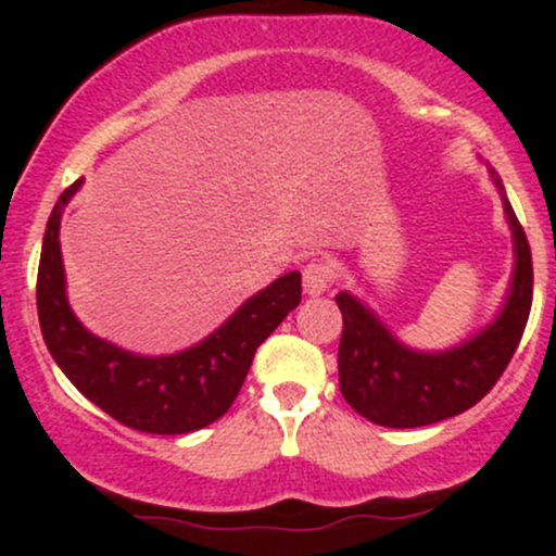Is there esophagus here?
Returning a JSON list of instances; mask_svg holds the SVG:
<instances>
[{
  "instance_id": "obj_1",
  "label": "esophagus",
  "mask_w": 556,
  "mask_h": 556,
  "mask_svg": "<svg viewBox=\"0 0 556 556\" xmlns=\"http://www.w3.org/2000/svg\"><path fill=\"white\" fill-rule=\"evenodd\" d=\"M331 277H334V271H331L329 261L324 258L308 261L303 269V290L308 292V295H321V292L331 285Z\"/></svg>"
}]
</instances>
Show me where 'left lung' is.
Segmentation results:
<instances>
[{
    "label": "left lung",
    "instance_id": "8db88e82",
    "mask_svg": "<svg viewBox=\"0 0 556 556\" xmlns=\"http://www.w3.org/2000/svg\"><path fill=\"white\" fill-rule=\"evenodd\" d=\"M515 240V271L500 316L468 342L444 353H420L394 340L384 324L350 292L337 295L342 311L340 366L342 397L363 418L389 429H416L460 416L486 397L513 361L533 303V261L526 229L504 198Z\"/></svg>",
    "mask_w": 556,
    "mask_h": 556
}]
</instances>
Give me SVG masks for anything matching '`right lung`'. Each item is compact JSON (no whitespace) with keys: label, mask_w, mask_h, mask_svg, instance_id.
<instances>
[{"label":"right lung","mask_w":556,"mask_h":556,"mask_svg":"<svg viewBox=\"0 0 556 556\" xmlns=\"http://www.w3.org/2000/svg\"><path fill=\"white\" fill-rule=\"evenodd\" d=\"M80 182L75 180L56 201L38 261L36 305L49 353L83 397L127 429L190 433L214 424L238 397L258 344L298 308L303 290L300 271L274 279L266 290L248 298L214 334L182 353L162 358L127 353L83 327L65 295L60 219Z\"/></svg>","instance_id":"1"}]
</instances>
